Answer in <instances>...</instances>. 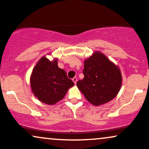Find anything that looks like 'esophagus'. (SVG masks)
I'll return each instance as SVG.
<instances>
[{"instance_id": "esophagus-1", "label": "esophagus", "mask_w": 149, "mask_h": 149, "mask_svg": "<svg viewBox=\"0 0 149 149\" xmlns=\"http://www.w3.org/2000/svg\"><path fill=\"white\" fill-rule=\"evenodd\" d=\"M72 81H73V82H74V84H76L77 81V78L76 77H74L72 79Z\"/></svg>"}]
</instances>
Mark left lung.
Wrapping results in <instances>:
<instances>
[{
  "label": "left lung",
  "instance_id": "1",
  "mask_svg": "<svg viewBox=\"0 0 149 149\" xmlns=\"http://www.w3.org/2000/svg\"><path fill=\"white\" fill-rule=\"evenodd\" d=\"M84 63V78L77 86L86 99L93 105L100 106L114 98L122 85L119 68L99 51Z\"/></svg>",
  "mask_w": 149,
  "mask_h": 149
}]
</instances>
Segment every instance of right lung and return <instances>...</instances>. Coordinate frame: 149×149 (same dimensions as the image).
Returning a JSON list of instances; mask_svg holds the SVG:
<instances>
[{"label":"right lung","mask_w":149,"mask_h":149,"mask_svg":"<svg viewBox=\"0 0 149 149\" xmlns=\"http://www.w3.org/2000/svg\"><path fill=\"white\" fill-rule=\"evenodd\" d=\"M34 95L45 104L53 105L61 100L74 82L65 71L58 67V59L51 61L44 56L33 68L30 77Z\"/></svg>","instance_id":"right-lung-1"}]
</instances>
